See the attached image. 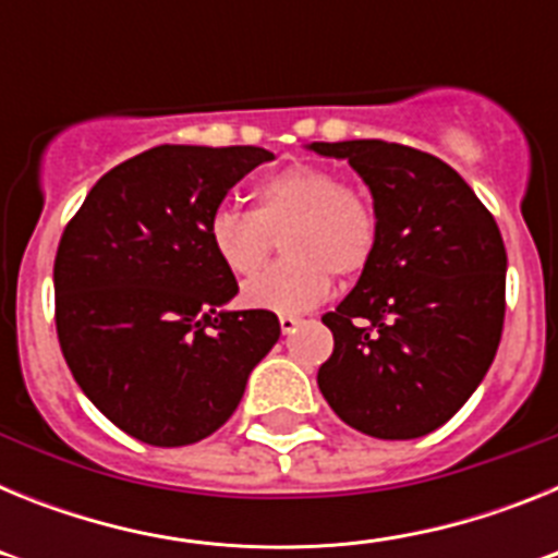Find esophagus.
Wrapping results in <instances>:
<instances>
[{
	"instance_id": "1",
	"label": "esophagus",
	"mask_w": 558,
	"mask_h": 558,
	"mask_svg": "<svg viewBox=\"0 0 558 558\" xmlns=\"http://www.w3.org/2000/svg\"><path fill=\"white\" fill-rule=\"evenodd\" d=\"M299 324H302V318H299V315H279V327H282L284 335L295 332V327H299Z\"/></svg>"
}]
</instances>
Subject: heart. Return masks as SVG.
Instances as JSON below:
<instances>
[{
	"mask_svg": "<svg viewBox=\"0 0 558 558\" xmlns=\"http://www.w3.org/2000/svg\"><path fill=\"white\" fill-rule=\"evenodd\" d=\"M251 211L218 209L209 218V248L236 279L254 276L282 234L284 259L243 288V302L270 313H304L329 293V274L366 268L379 240L372 195L343 184L332 167L299 161L251 192Z\"/></svg>",
	"mask_w": 558,
	"mask_h": 558,
	"instance_id": "1",
	"label": "heart"
}]
</instances>
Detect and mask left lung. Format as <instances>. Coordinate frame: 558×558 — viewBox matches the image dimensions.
<instances>
[{
    "label": "left lung",
    "mask_w": 558,
    "mask_h": 558,
    "mask_svg": "<svg viewBox=\"0 0 558 558\" xmlns=\"http://www.w3.org/2000/svg\"><path fill=\"white\" fill-rule=\"evenodd\" d=\"M310 150L347 159L379 215L374 256L322 318L335 349L318 388L366 436H427L472 397L500 347V229L472 186L430 153L383 140L313 142Z\"/></svg>",
    "instance_id": "left-lung-1"
}]
</instances>
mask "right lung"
I'll return each instance as SVG.
<instances>
[{"mask_svg":"<svg viewBox=\"0 0 558 558\" xmlns=\"http://www.w3.org/2000/svg\"><path fill=\"white\" fill-rule=\"evenodd\" d=\"M274 159L263 147L159 145L108 170L56 254V327L97 411L153 447L223 427L279 340L270 310H220L236 279L209 248L226 192Z\"/></svg>","mask_w":558,"mask_h":558,"instance_id":"1","label":"right lung"}]
</instances>
